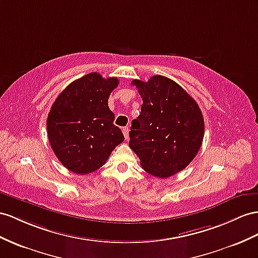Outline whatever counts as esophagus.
I'll return each mask as SVG.
<instances>
[{
    "mask_svg": "<svg viewBox=\"0 0 258 258\" xmlns=\"http://www.w3.org/2000/svg\"><path fill=\"white\" fill-rule=\"evenodd\" d=\"M128 131H130L128 127H123V130H122L123 135H124V137H125V140H127V138H128Z\"/></svg>",
    "mask_w": 258,
    "mask_h": 258,
    "instance_id": "1",
    "label": "esophagus"
}]
</instances>
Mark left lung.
I'll return each instance as SVG.
<instances>
[{
    "label": "left lung",
    "mask_w": 258,
    "mask_h": 258,
    "mask_svg": "<svg viewBox=\"0 0 258 258\" xmlns=\"http://www.w3.org/2000/svg\"><path fill=\"white\" fill-rule=\"evenodd\" d=\"M143 99L132 121L130 148L149 174L166 179L180 172L200 150L204 117L194 99L172 79L161 75L132 82Z\"/></svg>",
    "instance_id": "left-lung-1"
}]
</instances>
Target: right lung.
Masks as SVG:
<instances>
[{
    "mask_svg": "<svg viewBox=\"0 0 258 258\" xmlns=\"http://www.w3.org/2000/svg\"><path fill=\"white\" fill-rule=\"evenodd\" d=\"M117 85L116 77L105 79L90 73L71 83L52 104L47 120L49 142L72 172L88 174L101 168L124 141L108 105Z\"/></svg>",
    "mask_w": 258,
    "mask_h": 258,
    "instance_id": "right-lung-1",
    "label": "right lung"
}]
</instances>
